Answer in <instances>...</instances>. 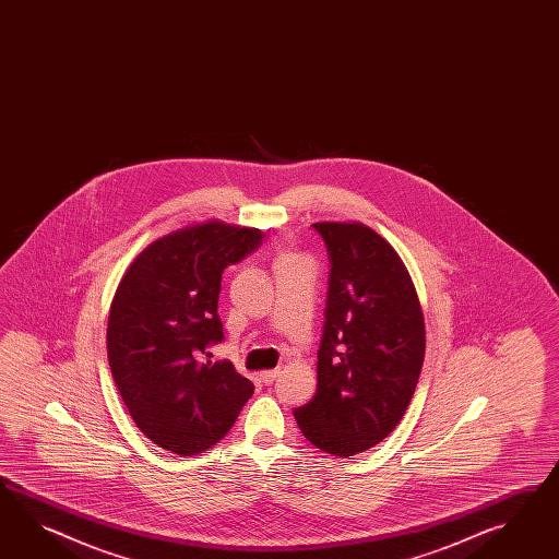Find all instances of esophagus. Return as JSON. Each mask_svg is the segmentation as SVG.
<instances>
[{
  "instance_id": "34e87169",
  "label": "esophagus",
  "mask_w": 559,
  "mask_h": 559,
  "mask_svg": "<svg viewBox=\"0 0 559 559\" xmlns=\"http://www.w3.org/2000/svg\"><path fill=\"white\" fill-rule=\"evenodd\" d=\"M278 376H281V369H271V371H262V373H260V380H262V383L269 385V383H273Z\"/></svg>"
}]
</instances>
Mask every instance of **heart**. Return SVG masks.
I'll list each match as a JSON object with an SVG mask.
<instances>
[{
	"label": "heart",
	"mask_w": 559,
	"mask_h": 559,
	"mask_svg": "<svg viewBox=\"0 0 559 559\" xmlns=\"http://www.w3.org/2000/svg\"><path fill=\"white\" fill-rule=\"evenodd\" d=\"M295 262H305V260L297 257V254H293V252H283V254L278 257L276 264H295Z\"/></svg>",
	"instance_id": "heart-1"
}]
</instances>
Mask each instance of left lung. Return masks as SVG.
<instances>
[{
    "instance_id": "obj_1",
    "label": "left lung",
    "mask_w": 559,
    "mask_h": 559,
    "mask_svg": "<svg viewBox=\"0 0 559 559\" xmlns=\"http://www.w3.org/2000/svg\"><path fill=\"white\" fill-rule=\"evenodd\" d=\"M329 293L317 394L295 409L302 436L333 456L376 447L408 409L426 331L414 283L392 246L359 222H317Z\"/></svg>"
}]
</instances>
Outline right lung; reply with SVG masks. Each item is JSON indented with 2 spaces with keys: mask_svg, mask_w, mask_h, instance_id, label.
<instances>
[{
  "mask_svg": "<svg viewBox=\"0 0 559 559\" xmlns=\"http://www.w3.org/2000/svg\"><path fill=\"white\" fill-rule=\"evenodd\" d=\"M264 234L204 222L151 242L123 274L110 305V373L136 428L159 449L193 456L230 430L254 392L230 361H210L224 340L222 273Z\"/></svg>",
  "mask_w": 559,
  "mask_h": 559,
  "instance_id": "add662e5",
  "label": "right lung"
}]
</instances>
